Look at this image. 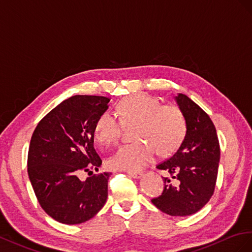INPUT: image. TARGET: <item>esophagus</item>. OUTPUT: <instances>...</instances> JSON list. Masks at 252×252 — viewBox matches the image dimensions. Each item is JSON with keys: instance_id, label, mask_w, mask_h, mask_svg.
Instances as JSON below:
<instances>
[{"instance_id": "1", "label": "esophagus", "mask_w": 252, "mask_h": 252, "mask_svg": "<svg viewBox=\"0 0 252 252\" xmlns=\"http://www.w3.org/2000/svg\"><path fill=\"white\" fill-rule=\"evenodd\" d=\"M127 174L132 178H136V179H138L142 176V173H139V172H127Z\"/></svg>"}]
</instances>
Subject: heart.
I'll use <instances>...</instances> for the list:
<instances>
[{
	"label": "heart",
	"mask_w": 252,
	"mask_h": 252,
	"mask_svg": "<svg viewBox=\"0 0 252 252\" xmlns=\"http://www.w3.org/2000/svg\"><path fill=\"white\" fill-rule=\"evenodd\" d=\"M119 119L103 113L95 125V137L102 146L118 142L124 127H137L135 140L139 142L122 147L110 160L114 169L139 172L154 160L157 152L169 155L177 149L186 134L182 112L173 105H160L146 95L131 96L117 106Z\"/></svg>",
	"instance_id": "b5f03b06"
}]
</instances>
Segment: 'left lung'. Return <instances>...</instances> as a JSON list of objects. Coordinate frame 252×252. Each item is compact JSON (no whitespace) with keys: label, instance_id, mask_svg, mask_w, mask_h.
Segmentation results:
<instances>
[{"label":"left lung","instance_id":"8db88e82","mask_svg":"<svg viewBox=\"0 0 252 252\" xmlns=\"http://www.w3.org/2000/svg\"><path fill=\"white\" fill-rule=\"evenodd\" d=\"M174 100L186 121V135L176 152L157 166L171 177H162L163 191L152 203L172 217H188L202 209L214 192L220 143L213 122L203 109L184 94Z\"/></svg>","mask_w":252,"mask_h":252}]
</instances>
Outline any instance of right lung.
<instances>
[{"label":"right lung","mask_w":252,"mask_h":252,"mask_svg":"<svg viewBox=\"0 0 252 252\" xmlns=\"http://www.w3.org/2000/svg\"><path fill=\"white\" fill-rule=\"evenodd\" d=\"M110 100L102 96L70 97L50 111L32 133L28 177L43 210L62 224L89 220L106 202L111 173L85 181L79 175L101 166L94 148L95 125L109 109Z\"/></svg>","instance_id":"right-lung-1"}]
</instances>
